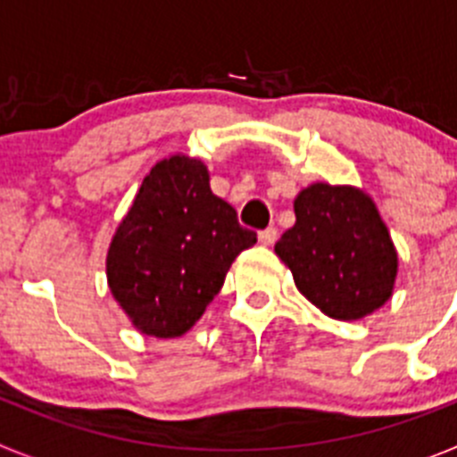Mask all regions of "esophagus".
<instances>
[{"label": "esophagus", "instance_id": "1", "mask_svg": "<svg viewBox=\"0 0 457 457\" xmlns=\"http://www.w3.org/2000/svg\"><path fill=\"white\" fill-rule=\"evenodd\" d=\"M258 240H261V245H265V247H272L274 242H277V228H265V231L258 233Z\"/></svg>", "mask_w": 457, "mask_h": 457}]
</instances>
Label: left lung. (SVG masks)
Returning a JSON list of instances; mask_svg holds the SVG:
<instances>
[{
	"mask_svg": "<svg viewBox=\"0 0 457 457\" xmlns=\"http://www.w3.org/2000/svg\"><path fill=\"white\" fill-rule=\"evenodd\" d=\"M295 286L329 318L359 320L394 293L398 253L373 199L350 185L313 183L274 245Z\"/></svg>",
	"mask_w": 457,
	"mask_h": 457,
	"instance_id": "left-lung-1",
	"label": "left lung"
}]
</instances>
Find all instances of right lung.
Here are the masks:
<instances>
[{
	"mask_svg": "<svg viewBox=\"0 0 457 457\" xmlns=\"http://www.w3.org/2000/svg\"><path fill=\"white\" fill-rule=\"evenodd\" d=\"M256 233L210 189L208 167L187 155L151 169L107 252V284L141 334L183 337L215 300Z\"/></svg>",
	"mask_w": 457,
	"mask_h": 457,
	"instance_id": "right-lung-1",
	"label": "right lung"
}]
</instances>
